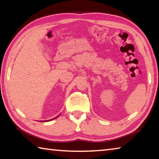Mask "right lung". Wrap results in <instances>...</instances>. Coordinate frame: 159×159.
I'll list each match as a JSON object with an SVG mask.
<instances>
[{"label": "right lung", "instance_id": "1", "mask_svg": "<svg viewBox=\"0 0 159 159\" xmlns=\"http://www.w3.org/2000/svg\"><path fill=\"white\" fill-rule=\"evenodd\" d=\"M56 118H57V117H56Z\"/></svg>", "mask_w": 159, "mask_h": 159}]
</instances>
